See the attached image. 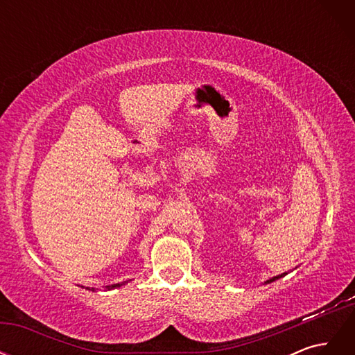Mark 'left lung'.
I'll return each instance as SVG.
<instances>
[{
  "mask_svg": "<svg viewBox=\"0 0 355 355\" xmlns=\"http://www.w3.org/2000/svg\"><path fill=\"white\" fill-rule=\"evenodd\" d=\"M287 272H284V274H282V275H277V277H272L271 280H268L266 283H272V282H275V280H278V278H282V277H284Z\"/></svg>",
  "mask_w": 355,
  "mask_h": 355,
  "instance_id": "8db88e82",
  "label": "left lung"
}]
</instances>
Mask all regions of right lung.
<instances>
[{"label":"right lung","instance_id":"obj_1","mask_svg":"<svg viewBox=\"0 0 355 355\" xmlns=\"http://www.w3.org/2000/svg\"><path fill=\"white\" fill-rule=\"evenodd\" d=\"M121 286H123V284H120V283H118V284H112V286H108V287H106V288H108V290H110V288H115V287H121ZM90 290H94V288H90Z\"/></svg>","mask_w":355,"mask_h":355}]
</instances>
